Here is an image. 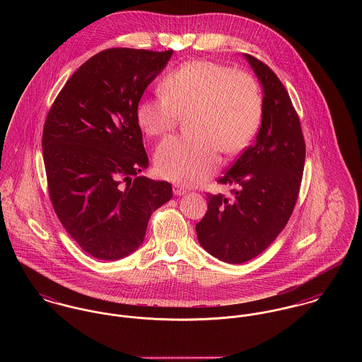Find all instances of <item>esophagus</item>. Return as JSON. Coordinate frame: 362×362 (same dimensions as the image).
Wrapping results in <instances>:
<instances>
[{"mask_svg": "<svg viewBox=\"0 0 362 362\" xmlns=\"http://www.w3.org/2000/svg\"><path fill=\"white\" fill-rule=\"evenodd\" d=\"M173 191H174V194H175L177 197H181V195H185V194H187V189H185L184 187H181V185H174V187H173Z\"/></svg>", "mask_w": 362, "mask_h": 362, "instance_id": "34e87169", "label": "esophagus"}]
</instances>
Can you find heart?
<instances>
[{"label": "heart", "instance_id": "heart-1", "mask_svg": "<svg viewBox=\"0 0 362 362\" xmlns=\"http://www.w3.org/2000/svg\"><path fill=\"white\" fill-rule=\"evenodd\" d=\"M163 98L142 99L135 118L148 136L173 131L180 117L189 114L187 129L192 136L163 141L155 153L160 177L195 185L210 177L220 164V149L227 155L243 152L258 132L263 102L255 79L231 66L194 59L170 71L160 83Z\"/></svg>", "mask_w": 362, "mask_h": 362}]
</instances>
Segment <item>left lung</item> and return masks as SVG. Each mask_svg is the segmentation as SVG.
<instances>
[{
	"instance_id": "1",
	"label": "left lung",
	"mask_w": 362,
	"mask_h": 362,
	"mask_svg": "<svg viewBox=\"0 0 362 362\" xmlns=\"http://www.w3.org/2000/svg\"><path fill=\"white\" fill-rule=\"evenodd\" d=\"M263 90L257 141L217 180L233 185L231 198L207 194V211L197 224L199 244L227 263L262 254L286 227L300 194L305 141L298 114L276 74L244 54Z\"/></svg>"
}]
</instances>
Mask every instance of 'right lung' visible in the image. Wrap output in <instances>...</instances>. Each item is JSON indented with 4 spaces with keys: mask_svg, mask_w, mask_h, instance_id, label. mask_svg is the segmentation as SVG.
<instances>
[{
    "mask_svg": "<svg viewBox=\"0 0 362 362\" xmlns=\"http://www.w3.org/2000/svg\"><path fill=\"white\" fill-rule=\"evenodd\" d=\"M171 55L100 52L74 72L47 114L42 146L52 207L93 258L117 260L136 251L152 213L173 197L170 182L138 177L149 158L135 118Z\"/></svg>",
    "mask_w": 362,
    "mask_h": 362,
    "instance_id": "add662e5",
    "label": "right lung"
}]
</instances>
